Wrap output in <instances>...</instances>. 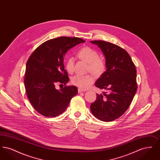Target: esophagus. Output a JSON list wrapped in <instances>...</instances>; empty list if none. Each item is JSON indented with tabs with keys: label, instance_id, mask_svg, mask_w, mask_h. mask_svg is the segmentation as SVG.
Segmentation results:
<instances>
[{
	"label": "esophagus",
	"instance_id": "34e87169",
	"mask_svg": "<svg viewBox=\"0 0 160 160\" xmlns=\"http://www.w3.org/2000/svg\"><path fill=\"white\" fill-rule=\"evenodd\" d=\"M85 91H86V90H84L83 89H81V88H78V93H81V92Z\"/></svg>",
	"mask_w": 160,
	"mask_h": 160
}]
</instances>
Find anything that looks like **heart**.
<instances>
[{"instance_id":"obj_1","label":"heart","mask_w":160,"mask_h":160,"mask_svg":"<svg viewBox=\"0 0 160 160\" xmlns=\"http://www.w3.org/2000/svg\"><path fill=\"white\" fill-rule=\"evenodd\" d=\"M77 56L88 63V70L95 76L101 75L106 69V63L99 58L98 52L90 47H86L80 49L77 53ZM65 68L69 73H72L74 69V59L68 57L65 61ZM71 83L77 86L86 89L93 82V78L91 75H76L71 78Z\"/></svg>"}]
</instances>
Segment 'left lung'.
<instances>
[{"instance_id": "1", "label": "left lung", "mask_w": 160, "mask_h": 160, "mask_svg": "<svg viewBox=\"0 0 160 160\" xmlns=\"http://www.w3.org/2000/svg\"><path fill=\"white\" fill-rule=\"evenodd\" d=\"M106 58V71L95 82L100 89L91 105L93 115L104 122L121 117L129 107L137 92L136 68L129 54L119 46L104 41H91Z\"/></svg>"}]
</instances>
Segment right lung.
<instances>
[{
	"label": "right lung",
	"instance_id": "obj_1",
	"mask_svg": "<svg viewBox=\"0 0 160 160\" xmlns=\"http://www.w3.org/2000/svg\"><path fill=\"white\" fill-rule=\"evenodd\" d=\"M82 38L61 37L48 40L35 49L26 63L24 86L32 106L46 117H56L63 113L71 98L78 92L74 86L60 89L56 83L68 82L63 58L69 49L84 42Z\"/></svg>",
	"mask_w": 160,
	"mask_h": 160
}]
</instances>
